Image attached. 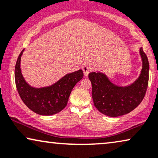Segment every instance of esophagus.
<instances>
[{"mask_svg": "<svg viewBox=\"0 0 158 158\" xmlns=\"http://www.w3.org/2000/svg\"><path fill=\"white\" fill-rule=\"evenodd\" d=\"M82 70H83V72H84V75H85V77L88 76L89 73L90 72V68L88 66H84L82 67Z\"/></svg>", "mask_w": 158, "mask_h": 158, "instance_id": "1", "label": "esophagus"}]
</instances>
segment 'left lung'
<instances>
[{
  "label": "left lung",
  "instance_id": "obj_1",
  "mask_svg": "<svg viewBox=\"0 0 158 158\" xmlns=\"http://www.w3.org/2000/svg\"><path fill=\"white\" fill-rule=\"evenodd\" d=\"M142 69L139 77L129 86L115 85L103 73L91 72L92 96L94 106L102 114L118 117L134 110L144 98L149 81V61L142 48L139 49Z\"/></svg>",
  "mask_w": 158,
  "mask_h": 158
}]
</instances>
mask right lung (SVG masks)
I'll list each match as a JSON object with an SVG mask.
<instances>
[{
  "label": "right lung",
  "instance_id": "add662e5",
  "mask_svg": "<svg viewBox=\"0 0 158 158\" xmlns=\"http://www.w3.org/2000/svg\"><path fill=\"white\" fill-rule=\"evenodd\" d=\"M20 52L15 66V82L17 91L24 103L35 113L42 115H51L61 111L66 106L71 90L83 78L81 69L67 73L53 85L36 88L25 81L20 68Z\"/></svg>",
  "mask_w": 158,
  "mask_h": 158
}]
</instances>
